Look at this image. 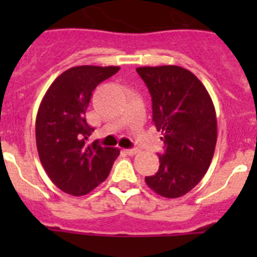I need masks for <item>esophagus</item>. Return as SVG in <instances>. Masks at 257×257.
<instances>
[{
    "instance_id": "obj_1",
    "label": "esophagus",
    "mask_w": 257,
    "mask_h": 257,
    "mask_svg": "<svg viewBox=\"0 0 257 257\" xmlns=\"http://www.w3.org/2000/svg\"><path fill=\"white\" fill-rule=\"evenodd\" d=\"M126 152L127 154H128V156H134V154H136L138 153V152H139V149H136V148H131V149H126Z\"/></svg>"
}]
</instances>
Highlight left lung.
Here are the masks:
<instances>
[{
	"mask_svg": "<svg viewBox=\"0 0 257 257\" xmlns=\"http://www.w3.org/2000/svg\"><path fill=\"white\" fill-rule=\"evenodd\" d=\"M152 96L153 122L163 134L160 169L145 183L152 190L178 198L207 172L217 140L216 113L207 90L192 72L178 65L136 69Z\"/></svg>",
	"mask_w": 257,
	"mask_h": 257,
	"instance_id": "1",
	"label": "left lung"
}]
</instances>
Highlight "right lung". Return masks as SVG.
Returning a JSON list of instances; mask_svg holds the SVG:
<instances>
[{
    "label": "right lung",
    "instance_id": "1",
    "mask_svg": "<svg viewBox=\"0 0 257 257\" xmlns=\"http://www.w3.org/2000/svg\"><path fill=\"white\" fill-rule=\"evenodd\" d=\"M119 67L69 68L51 83L38 108L36 143L51 181L72 196H85L108 178L119 149L88 145L94 131L86 122L92 91Z\"/></svg>",
    "mask_w": 257,
    "mask_h": 257
}]
</instances>
